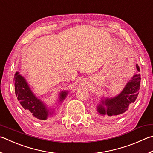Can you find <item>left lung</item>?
<instances>
[{
    "label": "left lung",
    "mask_w": 153,
    "mask_h": 153,
    "mask_svg": "<svg viewBox=\"0 0 153 153\" xmlns=\"http://www.w3.org/2000/svg\"><path fill=\"white\" fill-rule=\"evenodd\" d=\"M137 68L138 71H140L138 64ZM140 76V74L134 76L118 96L114 98H107L105 101H102V104H100L97 107L98 112L102 115L112 116L120 115L128 110L129 105L134 103L139 94L138 90L140 89L141 79ZM104 105L107 106L105 108L103 106Z\"/></svg>",
    "instance_id": "obj_1"
}]
</instances>
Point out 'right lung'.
<instances>
[{
  "instance_id": "obj_1",
  "label": "right lung",
  "mask_w": 153,
  "mask_h": 153,
  "mask_svg": "<svg viewBox=\"0 0 153 153\" xmlns=\"http://www.w3.org/2000/svg\"><path fill=\"white\" fill-rule=\"evenodd\" d=\"M15 90L16 96L25 110L31 114V115L39 120H46L52 112L47 109L45 105L34 96L27 82L18 72L14 76ZM67 95L66 91L61 93L60 101H62Z\"/></svg>"
}]
</instances>
